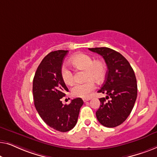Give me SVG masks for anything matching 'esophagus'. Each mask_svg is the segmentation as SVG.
<instances>
[{
	"instance_id": "esophagus-1",
	"label": "esophagus",
	"mask_w": 157,
	"mask_h": 157,
	"mask_svg": "<svg viewBox=\"0 0 157 157\" xmlns=\"http://www.w3.org/2000/svg\"><path fill=\"white\" fill-rule=\"evenodd\" d=\"M82 100H83V101H85H85H89V100H90V98H84V99H82Z\"/></svg>"
}]
</instances>
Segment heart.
<instances>
[{"label": "heart", "mask_w": 157, "mask_h": 157, "mask_svg": "<svg viewBox=\"0 0 157 157\" xmlns=\"http://www.w3.org/2000/svg\"><path fill=\"white\" fill-rule=\"evenodd\" d=\"M71 65L78 69L85 70V82L75 83L71 89L72 96L76 98H86L95 89L94 81L101 83L105 80L107 73V66L103 60L96 59L85 53H78L70 59ZM60 77L62 80L66 85H71L73 81V73L67 66L63 65L60 68Z\"/></svg>", "instance_id": "obj_1"}]
</instances>
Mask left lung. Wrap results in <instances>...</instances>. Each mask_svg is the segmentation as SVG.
I'll use <instances>...</instances> for the list:
<instances>
[{
	"instance_id": "1",
	"label": "left lung",
	"mask_w": 157,
	"mask_h": 157,
	"mask_svg": "<svg viewBox=\"0 0 157 157\" xmlns=\"http://www.w3.org/2000/svg\"><path fill=\"white\" fill-rule=\"evenodd\" d=\"M89 50L102 56L107 66L105 83L98 91L107 96L100 99V107L96 117L105 127H117L127 120L136 100L135 74L127 59L120 52L105 47ZM109 97L111 99L106 101Z\"/></svg>"
}]
</instances>
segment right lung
Returning a JSON list of instances; mask_svg holds the SVG:
<instances>
[{"mask_svg":"<svg viewBox=\"0 0 157 157\" xmlns=\"http://www.w3.org/2000/svg\"><path fill=\"white\" fill-rule=\"evenodd\" d=\"M68 50H56L44 57L35 72L33 82L34 105L44 122L61 132L71 130L76 125L79 109L83 105L76 98L64 105L60 99L68 89L60 77V68Z\"/></svg>","mask_w":157,"mask_h":157,"instance_id":"obj_1","label":"right lung"}]
</instances>
